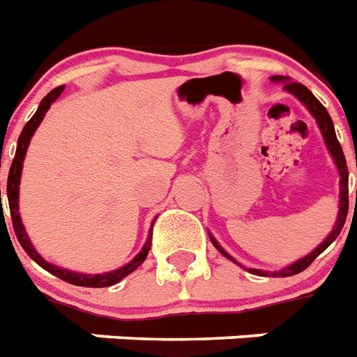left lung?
Here are the masks:
<instances>
[{"instance_id":"8db88e82","label":"left lung","mask_w":357,"mask_h":357,"mask_svg":"<svg viewBox=\"0 0 357 357\" xmlns=\"http://www.w3.org/2000/svg\"><path fill=\"white\" fill-rule=\"evenodd\" d=\"M271 81L273 82H282L284 84V90L286 92H289L291 96H295L298 101L304 105V107L312 112V116L315 118V121H317L319 129H321V132H323V138H324V144H326L328 151H330V155H332L333 162H335V165H337V171H339V176H341V181H339V213H337V221H335V225H333V230L330 234H328V238L324 239L323 243L319 245L317 249H313L312 252L307 256H304V258L296 259L295 264L287 265V267H284V269L280 271H259V269H247L249 273H252V275H258V276H275V278H284V276H293V275H298V273H302V271L306 269V267H310V264H312L313 259L317 258L321 252H324V250L330 247V245L337 239V236L341 234V230H343V225L344 221H347V213H349V167H347V160H344V155H343V149H341V144L337 142V136H335V129H333V121L332 118H330V114L326 112V108L323 107V102L319 101L315 96H313L310 90H307L304 84H301V82H295L291 81L289 77H284V75H273L271 77ZM356 199H357V192H356ZM210 241L213 243V247L221 252V255L225 256V258H228L230 261H234V264H238L236 259L232 258V256L228 255L227 250L221 247V245L215 241V238H213L212 234H210ZM239 265V264H238Z\"/></svg>"}]
</instances>
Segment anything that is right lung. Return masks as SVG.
Listing matches in <instances>:
<instances>
[{"instance_id": "obj_1", "label": "right lung", "mask_w": 357, "mask_h": 357, "mask_svg": "<svg viewBox=\"0 0 357 357\" xmlns=\"http://www.w3.org/2000/svg\"><path fill=\"white\" fill-rule=\"evenodd\" d=\"M64 86H59L55 90H51L47 96H45L42 101H40L38 110L34 112L33 118L25 123L24 130L20 134L18 138V147H16V155H14V160L10 164V169H8V178H7V199H8V208H10V218H13V227L14 232H16V238H18L20 245L24 247V250L31 256V259H34L36 264L45 269L51 275H55L56 278H61L64 282H70L73 286H82V287H108L118 284L119 280H123L125 276H129L132 271H136L139 265L144 264L147 255H149L151 249V238H153V227L149 230V236H147V241H145L144 249L139 250L136 258L132 261H129L123 267H119L116 271H108V273H101V275H82V273H75V271L62 269V267H56V265L45 261L42 256L34 250L33 243H31L29 236L25 232V227L22 223V218H20V206H18V197H20V178H22V167H24L25 153H27V147H29V142L33 138L34 130L38 129V125L42 123L45 112L50 110L51 102L55 101L59 96L62 93ZM0 204H1V190H0Z\"/></svg>"}]
</instances>
